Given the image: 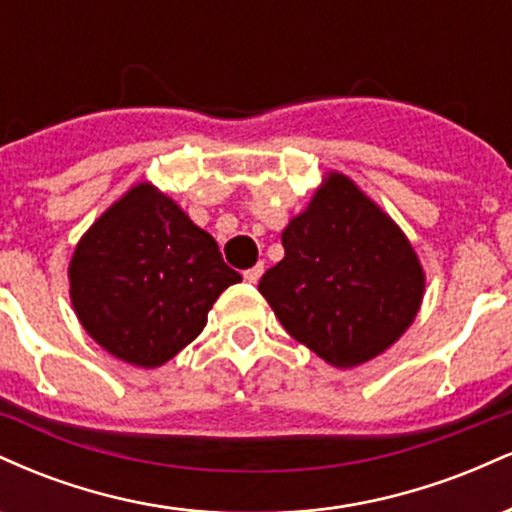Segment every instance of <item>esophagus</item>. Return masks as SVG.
<instances>
[{"instance_id": "34e87169", "label": "esophagus", "mask_w": 512, "mask_h": 512, "mask_svg": "<svg viewBox=\"0 0 512 512\" xmlns=\"http://www.w3.org/2000/svg\"><path fill=\"white\" fill-rule=\"evenodd\" d=\"M262 274H264V264H262V262H257L255 267L245 269V272H243L245 281H248V284H257V281H260V276H262Z\"/></svg>"}]
</instances>
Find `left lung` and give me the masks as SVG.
<instances>
[{"label": "left lung", "mask_w": 512, "mask_h": 512, "mask_svg": "<svg viewBox=\"0 0 512 512\" xmlns=\"http://www.w3.org/2000/svg\"><path fill=\"white\" fill-rule=\"evenodd\" d=\"M281 243L284 260L264 272L260 293L284 330L330 366L354 368L383 354L419 313V257L346 175H327Z\"/></svg>", "instance_id": "1"}]
</instances>
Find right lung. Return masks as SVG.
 Returning a JSON list of instances; mask_svg holds the SVG:
<instances>
[{
  "instance_id": "obj_1",
  "label": "right lung",
  "mask_w": 512,
  "mask_h": 512,
  "mask_svg": "<svg viewBox=\"0 0 512 512\" xmlns=\"http://www.w3.org/2000/svg\"><path fill=\"white\" fill-rule=\"evenodd\" d=\"M243 279L168 195L139 182L93 223L69 262L84 330L139 368L170 361L207 325L216 298Z\"/></svg>"
}]
</instances>
